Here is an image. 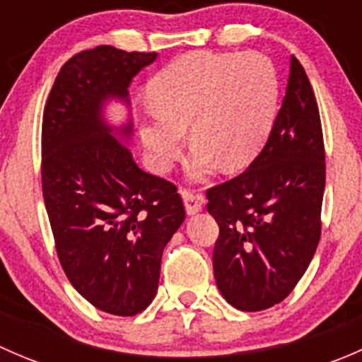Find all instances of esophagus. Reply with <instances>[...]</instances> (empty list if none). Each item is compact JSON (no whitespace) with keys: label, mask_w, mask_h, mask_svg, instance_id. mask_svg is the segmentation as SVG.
<instances>
[{"label":"esophagus","mask_w":362,"mask_h":362,"mask_svg":"<svg viewBox=\"0 0 362 362\" xmlns=\"http://www.w3.org/2000/svg\"><path fill=\"white\" fill-rule=\"evenodd\" d=\"M182 198H184V204H185V211L189 215H194L198 214L199 210L203 208L204 204V198L202 194H194L192 191H187V189H182L180 191Z\"/></svg>","instance_id":"1"}]
</instances>
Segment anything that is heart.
<instances>
[{
	"mask_svg": "<svg viewBox=\"0 0 362 362\" xmlns=\"http://www.w3.org/2000/svg\"><path fill=\"white\" fill-rule=\"evenodd\" d=\"M154 113L140 127L147 163L164 173L180 156L189 127L187 175L247 166L268 140L279 103L273 64L257 52L184 54L148 82Z\"/></svg>",
	"mask_w": 362,
	"mask_h": 362,
	"instance_id": "b5f03b06",
	"label": "heart"
}]
</instances>
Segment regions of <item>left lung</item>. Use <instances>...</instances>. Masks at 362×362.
<instances>
[{
	"label": "left lung",
	"instance_id": "1",
	"mask_svg": "<svg viewBox=\"0 0 362 362\" xmlns=\"http://www.w3.org/2000/svg\"><path fill=\"white\" fill-rule=\"evenodd\" d=\"M324 158L315 94L293 56L286 98L261 154L242 175L206 191L208 214L218 224L214 275L235 308H269L305 275L320 240Z\"/></svg>",
	"mask_w": 362,
	"mask_h": 362
}]
</instances>
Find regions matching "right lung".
Segmentation results:
<instances>
[{
  "instance_id": "right-lung-1",
  "label": "right lung",
  "mask_w": 362,
  "mask_h": 362,
  "mask_svg": "<svg viewBox=\"0 0 362 362\" xmlns=\"http://www.w3.org/2000/svg\"><path fill=\"white\" fill-rule=\"evenodd\" d=\"M156 52L110 45L61 68L42 124V187L61 266L101 312L136 315L156 298L160 257L185 218L171 182L134 163L131 120L112 126L110 101L129 107V83Z\"/></svg>"
}]
</instances>
